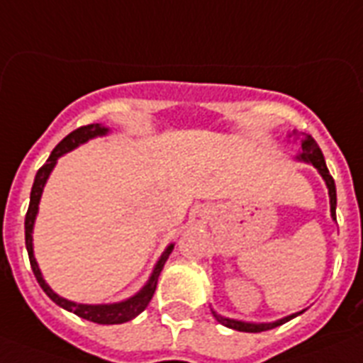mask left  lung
Instances as JSON below:
<instances>
[{
  "label": "left lung",
  "mask_w": 363,
  "mask_h": 363,
  "mask_svg": "<svg viewBox=\"0 0 363 363\" xmlns=\"http://www.w3.org/2000/svg\"><path fill=\"white\" fill-rule=\"evenodd\" d=\"M289 137H295L298 140V145H301V150H298V154L295 155L296 161H304L308 164H313L317 169V172L321 174V178L325 179L326 189H328V199H330V217L332 220H336V184H334V178L330 176L328 169H326V163H325V155H323L321 148L317 146V143L313 140L311 135L306 133H289ZM213 317L217 319L220 325L228 326V328H233V330H239V332H265V330H271V328H277V326L284 325V323L291 321L293 317L301 315L304 313V310L296 311V313H291V315H286L282 319H278V321H272V323H248V321H239V319H232V317H224L220 313H217L215 310H211Z\"/></svg>",
  "instance_id": "1"
}]
</instances>
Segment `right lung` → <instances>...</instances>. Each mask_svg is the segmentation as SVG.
<instances>
[{"mask_svg": "<svg viewBox=\"0 0 363 363\" xmlns=\"http://www.w3.org/2000/svg\"><path fill=\"white\" fill-rule=\"evenodd\" d=\"M109 128L104 124H89L83 125V128H77L76 131L68 133L65 139L59 143V145L53 148V152L50 154L48 161L38 169L37 176H35V182H33L31 187V199H29V209H27L26 215V248L27 254H29V262H31V269L35 272V278L37 282L40 284V287L44 289L50 298L55 302L57 306L65 308L67 311L76 313L81 319H86V321L98 323V325H122L125 321H131L135 317L139 315L140 311H145V308L148 306V302L152 301L154 296L155 286H157V278H160L161 271L164 267V262L169 259L172 248H174V242H170L169 247L164 248L163 254L160 256V259L155 262L154 269H152V274L148 277V282L140 287L139 291L135 293L130 298H124L121 302H109V304H83V302H74L68 301L65 296L57 295L52 287L48 286V282L42 277L40 267H38L37 257H35V250H33V228H35V220H37L38 215V203H40L42 193H44V187H46V182L52 174V170L55 169L59 157H62L65 154L76 150L77 146L85 145L86 140L96 139V137H106L109 133Z\"/></svg>", "mask_w": 363, "mask_h": 363, "instance_id": "obj_1", "label": "right lung"}]
</instances>
